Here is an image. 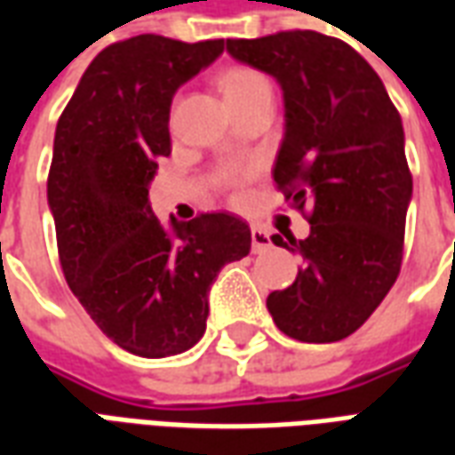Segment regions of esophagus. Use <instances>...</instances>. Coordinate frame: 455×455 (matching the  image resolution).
Listing matches in <instances>:
<instances>
[{
	"label": "esophagus",
	"instance_id": "1",
	"mask_svg": "<svg viewBox=\"0 0 455 455\" xmlns=\"http://www.w3.org/2000/svg\"><path fill=\"white\" fill-rule=\"evenodd\" d=\"M251 246H253V253H263V251L273 246V241L267 236V231H263L260 227H253L251 228Z\"/></svg>",
	"mask_w": 455,
	"mask_h": 455
}]
</instances>
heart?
<instances>
[{"label":"heart","instance_id":"obj_1","mask_svg":"<svg viewBox=\"0 0 455 455\" xmlns=\"http://www.w3.org/2000/svg\"><path fill=\"white\" fill-rule=\"evenodd\" d=\"M219 90H221L224 100L231 107V104L258 97V94L270 92V83L258 70H251V68H231V70H227V73L219 77Z\"/></svg>","mask_w":455,"mask_h":455}]
</instances>
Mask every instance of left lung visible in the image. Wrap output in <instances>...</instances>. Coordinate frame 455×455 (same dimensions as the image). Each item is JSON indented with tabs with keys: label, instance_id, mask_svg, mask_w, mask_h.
Returning a JSON list of instances; mask_svg holds the SVG:
<instances>
[{
	"label": "left lung",
	"instance_id": "left-lung-1",
	"mask_svg": "<svg viewBox=\"0 0 455 455\" xmlns=\"http://www.w3.org/2000/svg\"><path fill=\"white\" fill-rule=\"evenodd\" d=\"M227 53L280 84L285 133L273 180L292 207L309 209L305 241L273 236L302 267L267 295V312L290 339L341 341L400 275L411 202L400 114L378 73L331 36L228 38Z\"/></svg>",
	"mask_w": 455,
	"mask_h": 455
}]
</instances>
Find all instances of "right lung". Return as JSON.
<instances>
[{"label":"right lung","instance_id":"add662e5","mask_svg":"<svg viewBox=\"0 0 455 455\" xmlns=\"http://www.w3.org/2000/svg\"><path fill=\"white\" fill-rule=\"evenodd\" d=\"M224 41L133 36L94 58L58 119L48 207L65 280L124 351L165 358L204 336L219 270L251 251L243 219L214 212L163 227L148 202L170 156V104Z\"/></svg>","mask_w":455,"mask_h":455}]
</instances>
